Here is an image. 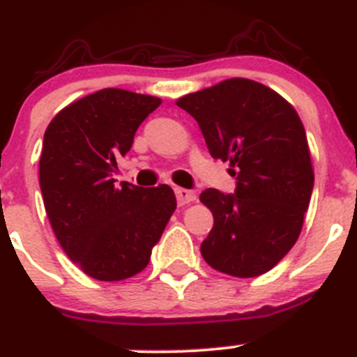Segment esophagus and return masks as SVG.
<instances>
[{"instance_id":"1","label":"esophagus","mask_w":357,"mask_h":357,"mask_svg":"<svg viewBox=\"0 0 357 357\" xmlns=\"http://www.w3.org/2000/svg\"><path fill=\"white\" fill-rule=\"evenodd\" d=\"M175 195H176V202H178V206H188V204H191V202L197 200V193H195V191H191V189L176 188Z\"/></svg>"}]
</instances>
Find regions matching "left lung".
Instances as JSON below:
<instances>
[{
    "mask_svg": "<svg viewBox=\"0 0 357 357\" xmlns=\"http://www.w3.org/2000/svg\"><path fill=\"white\" fill-rule=\"evenodd\" d=\"M197 119L214 159L229 160L234 193L202 191L214 216L200 252L209 266L232 277L272 270L295 245L314 185L301 118L263 84L230 78L181 98Z\"/></svg>",
    "mask_w": 357,
    "mask_h": 357,
    "instance_id": "left-lung-1",
    "label": "left lung"
}]
</instances>
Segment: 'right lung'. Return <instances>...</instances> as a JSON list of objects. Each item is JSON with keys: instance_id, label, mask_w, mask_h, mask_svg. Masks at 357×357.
<instances>
[{"instance_id": "add662e5", "label": "right lung", "mask_w": 357, "mask_h": 357, "mask_svg": "<svg viewBox=\"0 0 357 357\" xmlns=\"http://www.w3.org/2000/svg\"><path fill=\"white\" fill-rule=\"evenodd\" d=\"M160 105L155 96L102 89L62 109L44 132L39 182L61 247L96 280L143 272L176 198L166 184H116L118 160Z\"/></svg>"}]
</instances>
